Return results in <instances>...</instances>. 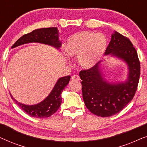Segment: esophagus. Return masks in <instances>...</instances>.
<instances>
[{
  "mask_svg": "<svg viewBox=\"0 0 147 147\" xmlns=\"http://www.w3.org/2000/svg\"><path fill=\"white\" fill-rule=\"evenodd\" d=\"M71 80H80V78L79 77V76L74 75L73 76H71Z\"/></svg>",
  "mask_w": 147,
  "mask_h": 147,
  "instance_id": "esophagus-1",
  "label": "esophagus"
}]
</instances>
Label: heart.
<instances>
[{"label": "heart", "mask_w": 147, "mask_h": 147, "mask_svg": "<svg viewBox=\"0 0 147 147\" xmlns=\"http://www.w3.org/2000/svg\"><path fill=\"white\" fill-rule=\"evenodd\" d=\"M107 45V39L103 34L84 31L78 32L68 39L65 51L69 57H76L80 67L89 69L100 61Z\"/></svg>", "instance_id": "obj_1"}]
</instances>
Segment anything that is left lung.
<instances>
[{
	"instance_id": "left-lung-1",
	"label": "left lung",
	"mask_w": 147,
	"mask_h": 147,
	"mask_svg": "<svg viewBox=\"0 0 147 147\" xmlns=\"http://www.w3.org/2000/svg\"><path fill=\"white\" fill-rule=\"evenodd\" d=\"M106 55L122 60L127 65L124 81L113 82L106 78L101 63L80 72L85 105L92 113L101 117L113 116L121 111L133 98L140 74L137 52L129 39L114 31L106 48Z\"/></svg>"
}]
</instances>
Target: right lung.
<instances>
[{
	"mask_svg": "<svg viewBox=\"0 0 147 147\" xmlns=\"http://www.w3.org/2000/svg\"><path fill=\"white\" fill-rule=\"evenodd\" d=\"M59 30L57 27L42 28L34 30L31 33L26 34L19 38L14 43L11 48H15L24 44L39 43L51 46L59 49L61 46V42L59 39ZM70 76H65L58 79L49 95L39 103L33 105H27L18 102L13 96H11L16 104L29 116L34 118H45L53 114L61 106V93L70 80Z\"/></svg>",
	"mask_w": 147,
	"mask_h": 147,
	"instance_id": "1",
	"label": "right lung"
}]
</instances>
